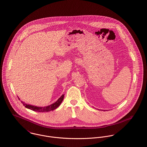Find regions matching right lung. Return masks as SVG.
<instances>
[{"label": "right lung", "instance_id": "obj_1", "mask_svg": "<svg viewBox=\"0 0 147 147\" xmlns=\"http://www.w3.org/2000/svg\"><path fill=\"white\" fill-rule=\"evenodd\" d=\"M18 98L20 99V98L18 97ZM64 98V94L62 95V96L53 104L46 106V107H37V106H32V105H30L28 104L25 103V102L21 101L22 103L23 104V105L25 107L30 109L31 110H32L34 111H36V112H49L51 111H53L54 109H56L59 106V105H61V103H62V102L63 101Z\"/></svg>", "mask_w": 147, "mask_h": 147}]
</instances>
